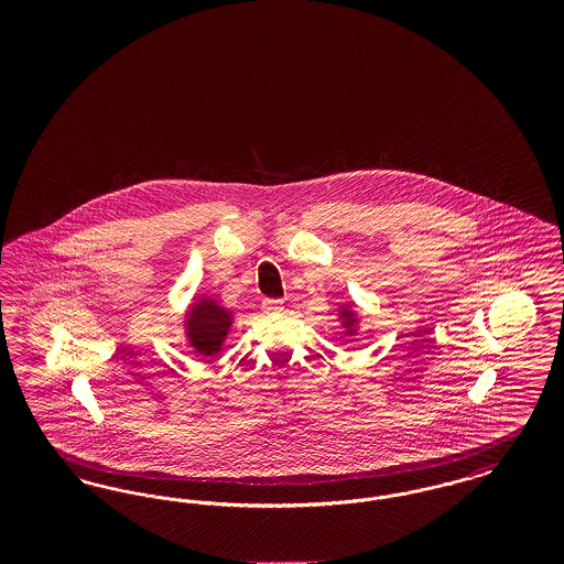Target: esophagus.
Masks as SVG:
<instances>
[{
	"label": "esophagus",
	"mask_w": 564,
	"mask_h": 564,
	"mask_svg": "<svg viewBox=\"0 0 564 564\" xmlns=\"http://www.w3.org/2000/svg\"><path fill=\"white\" fill-rule=\"evenodd\" d=\"M262 308H264V313H269V315H274V313H281V311H283V300H274V297H267V300L262 302Z\"/></svg>",
	"instance_id": "1"
}]
</instances>
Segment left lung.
Masks as SVG:
<instances>
[{"label": "left lung", "instance_id": "8db88e82", "mask_svg": "<svg viewBox=\"0 0 564 564\" xmlns=\"http://www.w3.org/2000/svg\"><path fill=\"white\" fill-rule=\"evenodd\" d=\"M343 319H347L349 323L355 322V313H352V311H345V313H343Z\"/></svg>", "mask_w": 564, "mask_h": 564}]
</instances>
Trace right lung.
Masks as SVG:
<instances>
[{
    "mask_svg": "<svg viewBox=\"0 0 564 564\" xmlns=\"http://www.w3.org/2000/svg\"><path fill=\"white\" fill-rule=\"evenodd\" d=\"M230 322H232L230 313L224 311L221 306H217L214 300H209V297L198 300L192 306V313L186 323L192 347L200 355H214L221 347Z\"/></svg>",
    "mask_w": 564,
    "mask_h": 564,
    "instance_id": "right-lung-1",
    "label": "right lung"
}]
</instances>
